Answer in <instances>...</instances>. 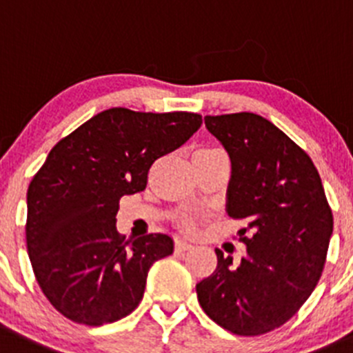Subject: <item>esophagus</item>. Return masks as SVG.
<instances>
[{
	"mask_svg": "<svg viewBox=\"0 0 353 353\" xmlns=\"http://www.w3.org/2000/svg\"><path fill=\"white\" fill-rule=\"evenodd\" d=\"M174 247H176L177 252H184L188 251V249H192L193 243L188 242V240L181 239V236H176V240H174Z\"/></svg>",
	"mask_w": 353,
	"mask_h": 353,
	"instance_id": "esophagus-1",
	"label": "esophagus"
}]
</instances>
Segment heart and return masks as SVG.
I'll return each mask as SVG.
<instances>
[{"instance_id": "heart-1", "label": "heart", "mask_w": 353, "mask_h": 353, "mask_svg": "<svg viewBox=\"0 0 353 353\" xmlns=\"http://www.w3.org/2000/svg\"><path fill=\"white\" fill-rule=\"evenodd\" d=\"M216 151H221L217 150V148H200L199 151L195 153V157H199V154H207V153H216Z\"/></svg>"}]
</instances>
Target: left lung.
I'll return each instance as SVG.
<instances>
[{
    "label": "left lung",
    "mask_w": 353,
    "mask_h": 353,
    "mask_svg": "<svg viewBox=\"0 0 353 353\" xmlns=\"http://www.w3.org/2000/svg\"><path fill=\"white\" fill-rule=\"evenodd\" d=\"M205 127L232 160L226 212L247 223L239 232L247 254L233 265L216 249V270L196 284V296L226 331L265 334L314 292L332 235L331 207L314 161L272 121L233 113L205 117Z\"/></svg>",
    "instance_id": "1"
}]
</instances>
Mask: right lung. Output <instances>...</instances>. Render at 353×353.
I'll return each mask as SVG.
<instances>
[{
	"label": "right lung",
	"instance_id": "right-lung-1",
	"mask_svg": "<svg viewBox=\"0 0 353 353\" xmlns=\"http://www.w3.org/2000/svg\"><path fill=\"white\" fill-rule=\"evenodd\" d=\"M200 125L186 111L111 108L52 148L29 184L26 240L43 294L69 321L102 325L136 310L151 265L172 254L174 242L163 233L125 240L118 203L143 192L153 161Z\"/></svg>",
	"mask_w": 353,
	"mask_h": 353
}]
</instances>
